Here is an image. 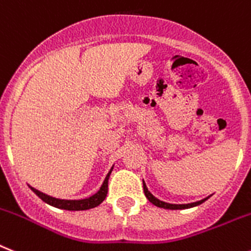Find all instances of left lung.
Returning <instances> with one entry per match:
<instances>
[{"instance_id": "left-lung-1", "label": "left lung", "mask_w": 251, "mask_h": 251, "mask_svg": "<svg viewBox=\"0 0 251 251\" xmlns=\"http://www.w3.org/2000/svg\"><path fill=\"white\" fill-rule=\"evenodd\" d=\"M143 189H144V194L145 197H147V199H148L149 201H151V204H154L155 207H159V208H163V209H187V208H193V207H197V205H199V204L204 203V201H207V199H209V197L204 198V199H201V201H194V203H187V204H171V203H166V201H159V199H157V198L153 195V194L151 193V191L148 190V187H147V185H145L144 180H143Z\"/></svg>"}]
</instances>
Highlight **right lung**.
Listing matches in <instances>:
<instances>
[{"instance_id": "1", "label": "right lung", "mask_w": 251, "mask_h": 251, "mask_svg": "<svg viewBox=\"0 0 251 251\" xmlns=\"http://www.w3.org/2000/svg\"><path fill=\"white\" fill-rule=\"evenodd\" d=\"M113 170V166L112 168L109 170V172L107 174L106 178L103 181L102 186L100 187V190L97 191L96 194H93L92 197L89 198H85V199H60V198H54V197H50V195H47V194L42 193V191L37 190L34 189L33 186L29 185V187L31 189V191H34L37 194L38 197L41 198L42 201L44 203L50 204L52 207L54 208H60V209H65V210H86V209H92V208H96L98 207L100 203H102L107 197V191H108V177L111 172Z\"/></svg>"}]
</instances>
